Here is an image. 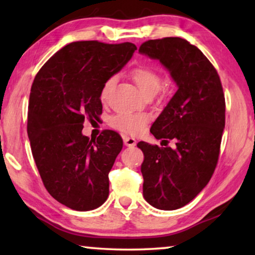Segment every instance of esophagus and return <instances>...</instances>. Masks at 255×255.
Returning <instances> with one entry per match:
<instances>
[{"label": "esophagus", "instance_id": "34e87169", "mask_svg": "<svg viewBox=\"0 0 255 255\" xmlns=\"http://www.w3.org/2000/svg\"><path fill=\"white\" fill-rule=\"evenodd\" d=\"M124 144L128 146V147H131V146L136 145V139L129 136H124Z\"/></svg>", "mask_w": 255, "mask_h": 255}]
</instances>
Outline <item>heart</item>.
Returning a JSON list of instances; mask_svg holds the SVG:
<instances>
[{"label":"heart","mask_w":255,"mask_h":255,"mask_svg":"<svg viewBox=\"0 0 255 255\" xmlns=\"http://www.w3.org/2000/svg\"><path fill=\"white\" fill-rule=\"evenodd\" d=\"M131 77L138 88L145 96L148 94H155L159 88H161V77L156 72L147 66H139L133 68L131 71ZM115 83V77H109L105 83H103L100 99L105 102L108 98L112 85ZM110 126L129 135H138L145 129L146 126V117L143 115L135 114H119L114 116L110 119Z\"/></svg>","instance_id":"obj_1"}]
</instances>
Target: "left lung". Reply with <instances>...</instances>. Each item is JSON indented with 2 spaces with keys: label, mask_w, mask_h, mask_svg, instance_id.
<instances>
[{
  "label": "left lung",
  "mask_w": 255,
  "mask_h": 255,
  "mask_svg": "<svg viewBox=\"0 0 255 255\" xmlns=\"http://www.w3.org/2000/svg\"><path fill=\"white\" fill-rule=\"evenodd\" d=\"M140 54L157 59L178 90L150 127L174 148L139 141L143 195L149 205L174 210L189 204L209 182L225 128V97L217 71L196 46L179 37L148 40ZM163 146V145H162Z\"/></svg>",
  "instance_id": "obj_1"
}]
</instances>
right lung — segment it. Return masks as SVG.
<instances>
[{"label":"right lung","instance_id":"right-lung-1","mask_svg":"<svg viewBox=\"0 0 255 255\" xmlns=\"http://www.w3.org/2000/svg\"><path fill=\"white\" fill-rule=\"evenodd\" d=\"M131 42L68 44L34 77L29 99L28 137L37 169L54 199L79 211L100 207L109 196V172L123 148L114 130L90 139L86 119L102 114L105 82L131 58Z\"/></svg>","mask_w":255,"mask_h":255}]
</instances>
